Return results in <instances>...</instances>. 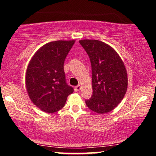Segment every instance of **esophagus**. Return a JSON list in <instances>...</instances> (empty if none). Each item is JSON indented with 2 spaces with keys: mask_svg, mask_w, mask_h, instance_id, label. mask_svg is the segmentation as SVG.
Wrapping results in <instances>:
<instances>
[{
  "mask_svg": "<svg viewBox=\"0 0 156 156\" xmlns=\"http://www.w3.org/2000/svg\"><path fill=\"white\" fill-rule=\"evenodd\" d=\"M80 89H81V87H80V85H78L75 87V91H76V92H78V91L80 90Z\"/></svg>",
  "mask_w": 156,
  "mask_h": 156,
  "instance_id": "1",
  "label": "esophagus"
}]
</instances>
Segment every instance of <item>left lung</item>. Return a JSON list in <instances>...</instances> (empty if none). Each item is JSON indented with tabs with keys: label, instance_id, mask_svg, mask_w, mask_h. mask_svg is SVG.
Returning a JSON list of instances; mask_svg holds the SVG:
<instances>
[{
	"label": "left lung",
	"instance_id": "8db88e82",
	"mask_svg": "<svg viewBox=\"0 0 156 156\" xmlns=\"http://www.w3.org/2000/svg\"><path fill=\"white\" fill-rule=\"evenodd\" d=\"M80 44L92 66V95L86 100L89 108L98 114L113 110L122 101L128 88L123 62L112 47L99 40L83 39Z\"/></svg>",
	"mask_w": 156,
	"mask_h": 156
}]
</instances>
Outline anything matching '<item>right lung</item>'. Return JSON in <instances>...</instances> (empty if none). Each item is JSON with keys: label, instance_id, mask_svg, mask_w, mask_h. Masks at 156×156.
I'll list each match as a JSON object with an SVG mask.
<instances>
[{"label": "right lung", "instance_id": "right-lung-1", "mask_svg": "<svg viewBox=\"0 0 156 156\" xmlns=\"http://www.w3.org/2000/svg\"><path fill=\"white\" fill-rule=\"evenodd\" d=\"M75 41H55L44 44L28 64L26 84L31 101L41 110L54 113L64 107L74 92L66 81L64 63Z\"/></svg>", "mask_w": 156, "mask_h": 156}]
</instances>
